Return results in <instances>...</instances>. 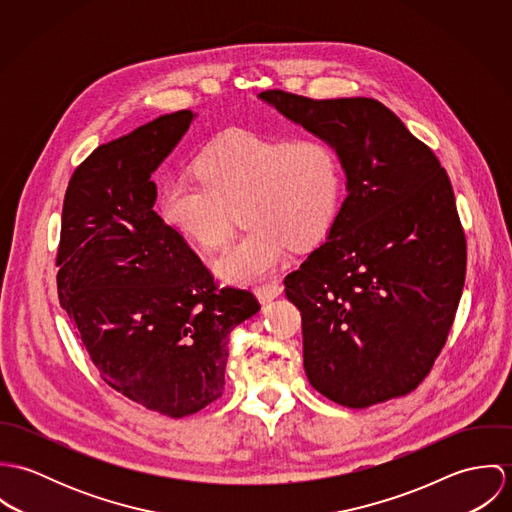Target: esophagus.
Returning a JSON list of instances; mask_svg holds the SVG:
<instances>
[{"label": "esophagus", "instance_id": "obj_1", "mask_svg": "<svg viewBox=\"0 0 512 512\" xmlns=\"http://www.w3.org/2000/svg\"><path fill=\"white\" fill-rule=\"evenodd\" d=\"M282 286L280 284H266V286H260V288H256V297L262 301V303H268V301H272V299H276L278 295H282Z\"/></svg>", "mask_w": 512, "mask_h": 512}]
</instances>
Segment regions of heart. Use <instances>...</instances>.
<instances>
[{
  "mask_svg": "<svg viewBox=\"0 0 512 512\" xmlns=\"http://www.w3.org/2000/svg\"><path fill=\"white\" fill-rule=\"evenodd\" d=\"M199 181L167 179L159 213L203 248H219L234 211L248 230L215 260L228 282L250 284L272 274L288 248L321 242L343 199V163L323 138L264 136L230 130L195 161Z\"/></svg>",
  "mask_w": 512,
  "mask_h": 512,
  "instance_id": "b5f03b06",
  "label": "heart"
}]
</instances>
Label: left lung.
I'll use <instances>...</instances> for the list:
<instances>
[{
    "label": "left lung",
    "instance_id": "obj_1",
    "mask_svg": "<svg viewBox=\"0 0 512 512\" xmlns=\"http://www.w3.org/2000/svg\"><path fill=\"white\" fill-rule=\"evenodd\" d=\"M339 151L347 199L327 240L286 276L303 366L325 398L366 408L430 374L461 299L467 242L434 151L374 98L260 92Z\"/></svg>",
    "mask_w": 512,
    "mask_h": 512
}]
</instances>
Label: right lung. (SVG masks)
<instances>
[{"label": "right lung", "mask_w": 512, "mask_h": 512, "mask_svg": "<svg viewBox=\"0 0 512 512\" xmlns=\"http://www.w3.org/2000/svg\"><path fill=\"white\" fill-rule=\"evenodd\" d=\"M193 118L165 114L96 147L69 181L57 250L61 307L102 380L171 418L219 400L228 335L260 309L250 290L219 288L153 211L151 173Z\"/></svg>", "instance_id": "right-lung-1"}]
</instances>
